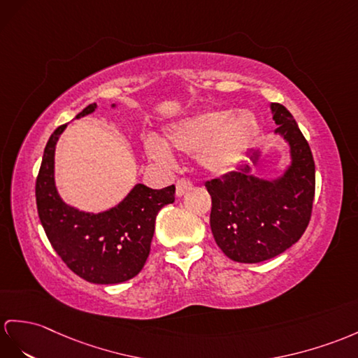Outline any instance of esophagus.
<instances>
[{"label":"esophagus","mask_w":358,"mask_h":358,"mask_svg":"<svg viewBox=\"0 0 358 358\" xmlns=\"http://www.w3.org/2000/svg\"><path fill=\"white\" fill-rule=\"evenodd\" d=\"M191 187H193V184H191V180H188V179H179L176 182V196L182 197Z\"/></svg>","instance_id":"esophagus-1"}]
</instances>
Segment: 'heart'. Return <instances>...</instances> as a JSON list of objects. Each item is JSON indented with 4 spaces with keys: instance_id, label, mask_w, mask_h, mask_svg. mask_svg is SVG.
<instances>
[{
    "instance_id": "heart-1",
    "label": "heart",
    "mask_w": 358,
    "mask_h": 358,
    "mask_svg": "<svg viewBox=\"0 0 358 358\" xmlns=\"http://www.w3.org/2000/svg\"><path fill=\"white\" fill-rule=\"evenodd\" d=\"M259 132V121L249 109L206 110L179 120L164 130V141L144 138V149L153 161L170 165L171 150L194 155L202 167L215 174L232 170L246 158Z\"/></svg>"
}]
</instances>
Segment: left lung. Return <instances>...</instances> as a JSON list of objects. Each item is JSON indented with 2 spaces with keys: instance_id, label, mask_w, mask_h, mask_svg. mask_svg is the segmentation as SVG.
<instances>
[{
  "instance_id": "8db88e82",
  "label": "left lung",
  "mask_w": 358,
  "mask_h": 358,
  "mask_svg": "<svg viewBox=\"0 0 358 358\" xmlns=\"http://www.w3.org/2000/svg\"><path fill=\"white\" fill-rule=\"evenodd\" d=\"M270 109L275 134L290 145L287 170L268 180L245 164L205 184L213 200L209 224L214 240L237 263H261L282 254L302 237L311 219L316 173L310 145L285 106L272 103ZM248 156L257 164L259 150Z\"/></svg>"
}]
</instances>
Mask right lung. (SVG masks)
<instances>
[{
  "instance_id": "add662e5",
  "label": "right lung",
  "mask_w": 358,
  "mask_h": 358,
  "mask_svg": "<svg viewBox=\"0 0 358 358\" xmlns=\"http://www.w3.org/2000/svg\"><path fill=\"white\" fill-rule=\"evenodd\" d=\"M115 104H112V108ZM86 106L76 118L92 113ZM66 124L51 134L36 179L39 220L51 246L76 275L94 284H120L136 276L150 254L156 215L174 202V185L152 189L136 184L123 202L99 214L78 211L60 199L55 184V150Z\"/></svg>"
}]
</instances>
